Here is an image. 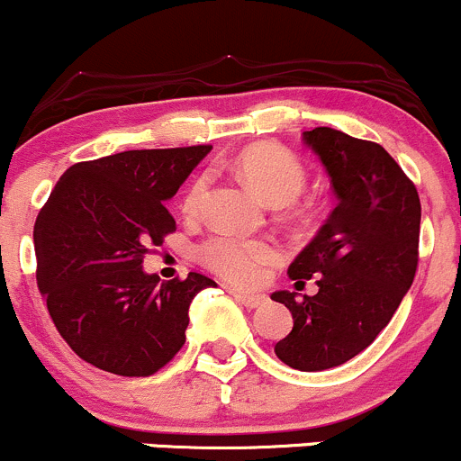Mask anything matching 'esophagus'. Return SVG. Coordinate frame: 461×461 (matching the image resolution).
Instances as JSON below:
<instances>
[{
	"label": "esophagus",
	"mask_w": 461,
	"mask_h": 461,
	"mask_svg": "<svg viewBox=\"0 0 461 461\" xmlns=\"http://www.w3.org/2000/svg\"><path fill=\"white\" fill-rule=\"evenodd\" d=\"M229 293L235 297L237 302L244 303L246 308H259L266 302L264 295H249V293H240V291H235V288H229Z\"/></svg>",
	"instance_id": "34e87169"
}]
</instances>
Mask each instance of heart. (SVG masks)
I'll return each instance as SVG.
<instances>
[{
    "instance_id": "b5f03b06",
    "label": "heart",
    "mask_w": 461,
    "mask_h": 461,
    "mask_svg": "<svg viewBox=\"0 0 461 461\" xmlns=\"http://www.w3.org/2000/svg\"><path fill=\"white\" fill-rule=\"evenodd\" d=\"M235 168L266 202L275 206L295 202L306 188V168L291 150L282 146H250L237 155ZM208 184L211 177L206 173L193 179L182 199L184 215L195 217L202 211ZM197 258L211 273L220 275L226 282L250 286L259 282L266 266L273 264L279 253L275 244L266 240H246V237L220 232L199 244Z\"/></svg>"
}]
</instances>
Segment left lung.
<instances>
[{
  "instance_id": "1",
  "label": "left lung",
  "mask_w": 461,
  "mask_h": 461,
  "mask_svg": "<svg viewBox=\"0 0 461 461\" xmlns=\"http://www.w3.org/2000/svg\"><path fill=\"white\" fill-rule=\"evenodd\" d=\"M302 137L329 173L337 206L288 266L295 286L315 279L317 295H270L293 315L275 355L297 371H326L368 348L404 300L420 262L421 206L415 184L375 141L326 126Z\"/></svg>"
}]
</instances>
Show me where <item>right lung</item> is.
I'll return each instance as SVG.
<instances>
[{
	"mask_svg": "<svg viewBox=\"0 0 461 461\" xmlns=\"http://www.w3.org/2000/svg\"><path fill=\"white\" fill-rule=\"evenodd\" d=\"M211 146L124 150L79 161L37 215V286L66 344L93 366L149 377L186 341L188 306L215 282L199 273L161 282L141 270L175 232L166 208Z\"/></svg>",
	"mask_w": 461,
	"mask_h": 461,
	"instance_id": "obj_1",
	"label": "right lung"
}]
</instances>
